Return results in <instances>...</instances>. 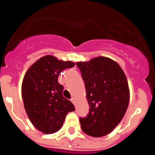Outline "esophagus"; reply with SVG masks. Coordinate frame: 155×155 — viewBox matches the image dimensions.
Returning a JSON list of instances; mask_svg holds the SVG:
<instances>
[{
    "mask_svg": "<svg viewBox=\"0 0 155 155\" xmlns=\"http://www.w3.org/2000/svg\"><path fill=\"white\" fill-rule=\"evenodd\" d=\"M71 102H72V103H73V104H75V100H74V98H72V99H71Z\"/></svg>",
    "mask_w": 155,
    "mask_h": 155,
    "instance_id": "34e87169",
    "label": "esophagus"
}]
</instances>
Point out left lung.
<instances>
[{
  "label": "left lung",
  "instance_id": "8db88e82",
  "mask_svg": "<svg viewBox=\"0 0 155 155\" xmlns=\"http://www.w3.org/2000/svg\"><path fill=\"white\" fill-rule=\"evenodd\" d=\"M84 81L90 111L80 118L81 129L92 137L110 134L127 110L130 90L123 70L110 58L99 56L76 63Z\"/></svg>",
  "mask_w": 155,
  "mask_h": 155
}]
</instances>
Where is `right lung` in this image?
I'll return each mask as SVG.
<instances>
[{
    "instance_id": "add662e5",
    "label": "right lung",
    "mask_w": 155,
    "mask_h": 155,
    "mask_svg": "<svg viewBox=\"0 0 155 155\" xmlns=\"http://www.w3.org/2000/svg\"><path fill=\"white\" fill-rule=\"evenodd\" d=\"M74 65V62L45 55L25 73L21 86L24 107L32 124L42 133H55L66 114L74 110V104L62 94L63 85L58 82L61 71Z\"/></svg>"
}]
</instances>
